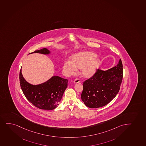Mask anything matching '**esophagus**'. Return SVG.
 <instances>
[{"instance_id": "esophagus-1", "label": "esophagus", "mask_w": 146, "mask_h": 146, "mask_svg": "<svg viewBox=\"0 0 146 146\" xmlns=\"http://www.w3.org/2000/svg\"><path fill=\"white\" fill-rule=\"evenodd\" d=\"M80 82V80L79 79H76L74 80V84H77V83H79Z\"/></svg>"}]
</instances>
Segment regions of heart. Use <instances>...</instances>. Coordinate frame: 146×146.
Segmentation results:
<instances>
[{
  "mask_svg": "<svg viewBox=\"0 0 146 146\" xmlns=\"http://www.w3.org/2000/svg\"><path fill=\"white\" fill-rule=\"evenodd\" d=\"M96 54L89 51L78 53L74 55L71 61L66 62L63 69L66 74L71 75L75 73L77 69H80L81 75L84 78H90L95 74L98 68L100 61Z\"/></svg>",
  "mask_w": 146,
  "mask_h": 146,
  "instance_id": "1",
  "label": "heart"
}]
</instances>
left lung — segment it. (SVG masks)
<instances>
[{"label": "left lung", "mask_w": 146, "mask_h": 146, "mask_svg": "<svg viewBox=\"0 0 146 146\" xmlns=\"http://www.w3.org/2000/svg\"><path fill=\"white\" fill-rule=\"evenodd\" d=\"M123 78V65L118 64L107 70L98 69L91 78L84 82L81 98L90 108L102 107L115 98Z\"/></svg>", "instance_id": "obj_1"}]
</instances>
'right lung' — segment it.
I'll return each mask as SVG.
<instances>
[{"label": "right lung", "instance_id": "right-lung-1", "mask_svg": "<svg viewBox=\"0 0 146 146\" xmlns=\"http://www.w3.org/2000/svg\"><path fill=\"white\" fill-rule=\"evenodd\" d=\"M50 54L46 48L31 53ZM20 86L27 99L37 108L43 110H53L59 105L64 91L67 87L68 80L59 76H53L43 84L33 85L23 77L21 68L19 73Z\"/></svg>", "mask_w": 146, "mask_h": 146}]
</instances>
